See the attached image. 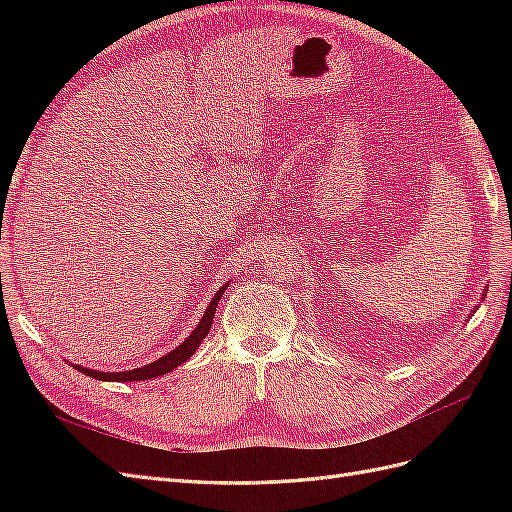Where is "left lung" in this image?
<instances>
[{
    "mask_svg": "<svg viewBox=\"0 0 512 512\" xmlns=\"http://www.w3.org/2000/svg\"><path fill=\"white\" fill-rule=\"evenodd\" d=\"M470 316H472V314H470Z\"/></svg>",
    "mask_w": 512,
    "mask_h": 512,
    "instance_id": "1",
    "label": "left lung"
}]
</instances>
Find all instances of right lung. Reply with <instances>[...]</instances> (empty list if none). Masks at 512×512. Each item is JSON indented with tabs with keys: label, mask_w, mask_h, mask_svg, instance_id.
<instances>
[{
	"label": "right lung",
	"mask_w": 512,
	"mask_h": 512,
	"mask_svg": "<svg viewBox=\"0 0 512 512\" xmlns=\"http://www.w3.org/2000/svg\"><path fill=\"white\" fill-rule=\"evenodd\" d=\"M228 288V284H224L218 292H215V297L211 299V303L207 305L203 318H200L198 327L192 331V335H188L183 344H179L175 350H170L168 354L160 356L158 361H153L145 367H136L130 371H98V369H87L81 365H72L76 371H81V374L89 376V378H96V380H104V382H134V380H151V378H158L168 374V371H173L175 367H179L181 363H185L190 359V356L198 350L200 342L207 337L211 324H213V316H215V307H218L220 299L224 290Z\"/></svg>",
	"instance_id": "obj_1"
}]
</instances>
